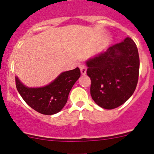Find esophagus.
Wrapping results in <instances>:
<instances>
[{
    "label": "esophagus",
    "mask_w": 154,
    "mask_h": 154,
    "mask_svg": "<svg viewBox=\"0 0 154 154\" xmlns=\"http://www.w3.org/2000/svg\"><path fill=\"white\" fill-rule=\"evenodd\" d=\"M80 71H81V74H83V75H84V74H86V70H87L86 66H80Z\"/></svg>",
    "instance_id": "1"
}]
</instances>
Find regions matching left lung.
I'll list each match as a JSON object with an SVG mask.
<instances>
[{"instance_id":"obj_1","label":"left lung","mask_w":154,"mask_h":154,"mask_svg":"<svg viewBox=\"0 0 154 154\" xmlns=\"http://www.w3.org/2000/svg\"><path fill=\"white\" fill-rule=\"evenodd\" d=\"M86 64L91 97L99 106L112 109L133 95L139 78V57L131 38L88 59Z\"/></svg>"}]
</instances>
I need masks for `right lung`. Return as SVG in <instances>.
I'll list each match as a JSON object with an SVG mask.
<instances>
[{
    "label": "right lung",
    "mask_w": 154,
    "mask_h": 154,
    "mask_svg": "<svg viewBox=\"0 0 154 154\" xmlns=\"http://www.w3.org/2000/svg\"><path fill=\"white\" fill-rule=\"evenodd\" d=\"M80 77L79 68L64 71L52 82L42 87H28L15 76V84L19 94L31 108L44 115H54L63 109L68 94Z\"/></svg>",
    "instance_id": "obj_1"
}]
</instances>
